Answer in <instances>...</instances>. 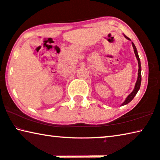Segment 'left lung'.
<instances>
[{
    "mask_svg": "<svg viewBox=\"0 0 160 160\" xmlns=\"http://www.w3.org/2000/svg\"><path fill=\"white\" fill-rule=\"evenodd\" d=\"M124 37L126 38L127 39H128V40L131 41V39L129 38L127 36H126L125 35ZM132 46H133V48H134V53H135V56H136L137 57V59L138 61V65H139V69H138V77H137V82L135 83V86H134V90L132 91V92L130 94L128 97H127V99H125V101L124 102L122 103V106H124V105H126L127 104H129V103L131 102V101L134 99V97L136 96V94H137V92H138L139 89L140 88V86H141V81H142V74H141V62H140V59H139V55H138V53H137V48L135 45L134 44L133 42H132Z\"/></svg>",
    "mask_w": 160,
    "mask_h": 160,
    "instance_id": "8db88e82",
    "label": "left lung"
}]
</instances>
